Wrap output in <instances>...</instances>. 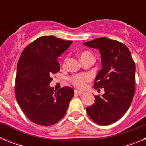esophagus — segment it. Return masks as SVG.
I'll use <instances>...</instances> for the list:
<instances>
[{
  "mask_svg": "<svg viewBox=\"0 0 146 146\" xmlns=\"http://www.w3.org/2000/svg\"><path fill=\"white\" fill-rule=\"evenodd\" d=\"M74 93H75V94H77V95H82V94L84 92H82V91H77V90H75L74 91Z\"/></svg>",
  "mask_w": 146,
  "mask_h": 146,
  "instance_id": "1",
  "label": "esophagus"
}]
</instances>
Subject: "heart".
I'll list each match as a JSON object with an SVG mask.
<instances>
[{
	"instance_id": "b5f03b06",
	"label": "heart",
	"mask_w": 146,
	"mask_h": 146,
	"mask_svg": "<svg viewBox=\"0 0 146 146\" xmlns=\"http://www.w3.org/2000/svg\"><path fill=\"white\" fill-rule=\"evenodd\" d=\"M90 54L88 52H84L81 54V57L85 56L86 55ZM91 80V77L88 74H79L73 75L69 78L71 83L75 87L79 88H83L86 86V83Z\"/></svg>"
}]
</instances>
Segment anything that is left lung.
Listing matches in <instances>:
<instances>
[{
  "label": "left lung",
  "instance_id": "left-lung-1",
  "mask_svg": "<svg viewBox=\"0 0 146 146\" xmlns=\"http://www.w3.org/2000/svg\"><path fill=\"white\" fill-rule=\"evenodd\" d=\"M83 44L99 50L102 69L95 78L94 88H103L104 94L95 96V103L86 108L96 123L107 126L116 122L128 110L135 91V64L123 43L98 38Z\"/></svg>",
  "mask_w": 146,
  "mask_h": 146
}]
</instances>
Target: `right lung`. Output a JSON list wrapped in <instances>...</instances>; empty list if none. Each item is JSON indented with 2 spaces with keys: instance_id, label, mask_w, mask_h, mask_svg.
Listing matches in <instances>:
<instances>
[{
  "instance_id": "obj_1",
  "label": "right lung",
  "mask_w": 146,
  "mask_h": 146,
  "mask_svg": "<svg viewBox=\"0 0 146 146\" xmlns=\"http://www.w3.org/2000/svg\"><path fill=\"white\" fill-rule=\"evenodd\" d=\"M72 43L52 36H42L28 44L20 55L15 80L16 99L33 123L51 126L66 113L74 89L64 87L56 91L50 83L60 71L58 58Z\"/></svg>"
}]
</instances>
